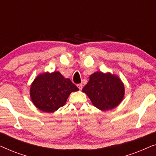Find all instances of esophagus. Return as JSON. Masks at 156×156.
I'll return each instance as SVG.
<instances>
[{
	"label": "esophagus",
	"mask_w": 156,
	"mask_h": 156,
	"mask_svg": "<svg viewBox=\"0 0 156 156\" xmlns=\"http://www.w3.org/2000/svg\"><path fill=\"white\" fill-rule=\"evenodd\" d=\"M76 86H77V87L79 88V89H80V90H82V84H79L76 85Z\"/></svg>",
	"instance_id": "1"
}]
</instances>
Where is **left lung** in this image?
<instances>
[{"label": "left lung", "mask_w": 156, "mask_h": 156, "mask_svg": "<svg viewBox=\"0 0 156 156\" xmlns=\"http://www.w3.org/2000/svg\"><path fill=\"white\" fill-rule=\"evenodd\" d=\"M82 91L88 96L94 106L101 111H108L121 103L125 89L118 76L109 72H97L91 74Z\"/></svg>", "instance_id": "obj_1"}]
</instances>
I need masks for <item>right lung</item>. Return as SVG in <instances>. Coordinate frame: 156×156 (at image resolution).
Returning a JSON list of instances; mask_svg holds the SVG:
<instances>
[{
    "label": "right lung",
    "instance_id": "right-lung-1",
    "mask_svg": "<svg viewBox=\"0 0 156 156\" xmlns=\"http://www.w3.org/2000/svg\"><path fill=\"white\" fill-rule=\"evenodd\" d=\"M79 89L69 79H66L59 72L39 74L32 83L30 95L38 109L52 113L65 105L72 91Z\"/></svg>",
    "mask_w": 156,
    "mask_h": 156
}]
</instances>
